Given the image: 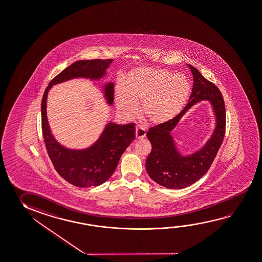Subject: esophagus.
Here are the masks:
<instances>
[{
  "label": "esophagus",
  "instance_id": "esophagus-1",
  "mask_svg": "<svg viewBox=\"0 0 262 262\" xmlns=\"http://www.w3.org/2000/svg\"><path fill=\"white\" fill-rule=\"evenodd\" d=\"M136 137L137 139H141L145 137V130L141 126H137L136 128Z\"/></svg>",
  "mask_w": 262,
  "mask_h": 262
}]
</instances>
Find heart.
Masks as SVG:
<instances>
[{"label": "heart", "instance_id": "heart-1", "mask_svg": "<svg viewBox=\"0 0 262 262\" xmlns=\"http://www.w3.org/2000/svg\"><path fill=\"white\" fill-rule=\"evenodd\" d=\"M190 93L188 80L168 71L138 67L130 71L125 83L115 89V102L118 111L132 117L140 102L142 117L152 125H162L182 111Z\"/></svg>", "mask_w": 262, "mask_h": 262}]
</instances>
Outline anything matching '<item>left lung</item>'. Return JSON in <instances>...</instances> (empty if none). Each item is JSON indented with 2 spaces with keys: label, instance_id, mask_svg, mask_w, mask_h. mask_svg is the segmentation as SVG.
<instances>
[{
  "label": "left lung",
  "instance_id": "left-lung-1",
  "mask_svg": "<svg viewBox=\"0 0 262 262\" xmlns=\"http://www.w3.org/2000/svg\"><path fill=\"white\" fill-rule=\"evenodd\" d=\"M193 75V88L188 104L172 120L151 127L146 137L152 150L145 161V169L150 179L162 187L181 189L200 180L207 173L216 158L225 136L226 111L224 100L219 88L187 64ZM208 101L215 118V127L205 145L190 155H184L175 145L171 131L182 117L194 105Z\"/></svg>",
  "mask_w": 262,
  "mask_h": 262
}]
</instances>
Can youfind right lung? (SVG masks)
Here are the masks:
<instances>
[{"label":"right lung","mask_w":262,"mask_h":262,"mask_svg":"<svg viewBox=\"0 0 262 262\" xmlns=\"http://www.w3.org/2000/svg\"><path fill=\"white\" fill-rule=\"evenodd\" d=\"M113 59L80 60L67 67L46 88L42 96V129L46 148L55 170L62 179L75 187H90L102 185L111 178L117 168L121 156L135 139L134 123L119 125L108 121L98 139L83 149L62 145L52 133L47 117V97L54 85L73 79L98 82L107 75ZM106 104L114 103V83L100 84Z\"/></svg>","instance_id":"1"}]
</instances>
